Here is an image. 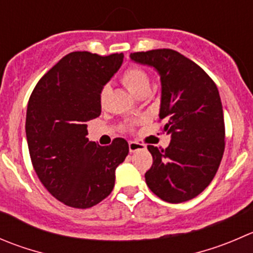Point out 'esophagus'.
Masks as SVG:
<instances>
[{
	"instance_id": "obj_1",
	"label": "esophagus",
	"mask_w": 253,
	"mask_h": 253,
	"mask_svg": "<svg viewBox=\"0 0 253 253\" xmlns=\"http://www.w3.org/2000/svg\"><path fill=\"white\" fill-rule=\"evenodd\" d=\"M128 148H129V152H131V153H133V152H137V151H141V149H144V148H146V146H144V144L138 143V142L131 141L128 143Z\"/></svg>"
}]
</instances>
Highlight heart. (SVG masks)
<instances>
[{"label":"heart","instance_id":"heart-1","mask_svg":"<svg viewBox=\"0 0 253 253\" xmlns=\"http://www.w3.org/2000/svg\"><path fill=\"white\" fill-rule=\"evenodd\" d=\"M122 83L126 86V89L132 95H134V96H138V95L143 94V92H148L149 86H151V83H149V78L147 75V73L143 69L137 67L128 68L124 73V75H122ZM105 96H106V89L102 90L100 100L104 101Z\"/></svg>","mask_w":253,"mask_h":253}]
</instances>
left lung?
Returning a JSON list of instances; mask_svg holds the SVG:
<instances>
[{
	"label": "left lung",
	"instance_id": "obj_1",
	"mask_svg": "<svg viewBox=\"0 0 253 253\" xmlns=\"http://www.w3.org/2000/svg\"><path fill=\"white\" fill-rule=\"evenodd\" d=\"M132 61L153 68L161 79L159 119L170 134L166 149L148 146L153 157L144 178L168 203L193 199L211 183L225 149L221 99L209 75L171 49L131 53Z\"/></svg>",
	"mask_w": 253,
	"mask_h": 253
}]
</instances>
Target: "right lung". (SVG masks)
<instances>
[{"mask_svg": "<svg viewBox=\"0 0 253 253\" xmlns=\"http://www.w3.org/2000/svg\"><path fill=\"white\" fill-rule=\"evenodd\" d=\"M122 61L124 53H70L29 97L26 136L32 164L46 190L68 207L87 209L109 197L116 168L128 154L126 139L102 147L86 137V122L101 114V92Z\"/></svg>", "mask_w": 253, "mask_h": 253, "instance_id": "1", "label": "right lung"}]
</instances>
